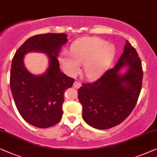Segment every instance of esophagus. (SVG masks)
Instances as JSON below:
<instances>
[{
  "label": "esophagus",
  "mask_w": 157,
  "mask_h": 157,
  "mask_svg": "<svg viewBox=\"0 0 157 157\" xmlns=\"http://www.w3.org/2000/svg\"><path fill=\"white\" fill-rule=\"evenodd\" d=\"M81 86V83L79 82V81H75V82L73 84V87L75 88V89H78L79 87H80Z\"/></svg>",
  "instance_id": "1"
}]
</instances>
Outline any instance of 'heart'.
Listing matches in <instances>:
<instances>
[{"instance_id":"heart-1","label":"heart","mask_w":157,"mask_h":157,"mask_svg":"<svg viewBox=\"0 0 157 157\" xmlns=\"http://www.w3.org/2000/svg\"><path fill=\"white\" fill-rule=\"evenodd\" d=\"M115 48L99 37H82L70 46V55L62 52L59 63L62 69L69 76H75L83 64V72L87 78L100 76L113 59Z\"/></svg>"}]
</instances>
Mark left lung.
I'll return each mask as SVG.
<instances>
[{"instance_id": "1", "label": "left lung", "mask_w": 157, "mask_h": 157, "mask_svg": "<svg viewBox=\"0 0 157 157\" xmlns=\"http://www.w3.org/2000/svg\"><path fill=\"white\" fill-rule=\"evenodd\" d=\"M128 67L124 75L119 70ZM143 71L135 48L127 40L120 58L113 68L91 83L82 84L78 99L82 105V118L98 129L112 128L122 123L134 109L141 89Z\"/></svg>"}]
</instances>
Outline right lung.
Listing matches in <instances>:
<instances>
[{
	"mask_svg": "<svg viewBox=\"0 0 157 157\" xmlns=\"http://www.w3.org/2000/svg\"><path fill=\"white\" fill-rule=\"evenodd\" d=\"M67 42L64 33L34 35L17 50L13 58L10 86L13 100L23 120L34 127H50L63 117L64 92L75 82L60 71L57 58ZM32 51L44 52L49 57L48 69L41 76L32 75L24 66V56Z\"/></svg>",
	"mask_w": 157,
	"mask_h": 157,
	"instance_id": "add662e5",
	"label": "right lung"
}]
</instances>
